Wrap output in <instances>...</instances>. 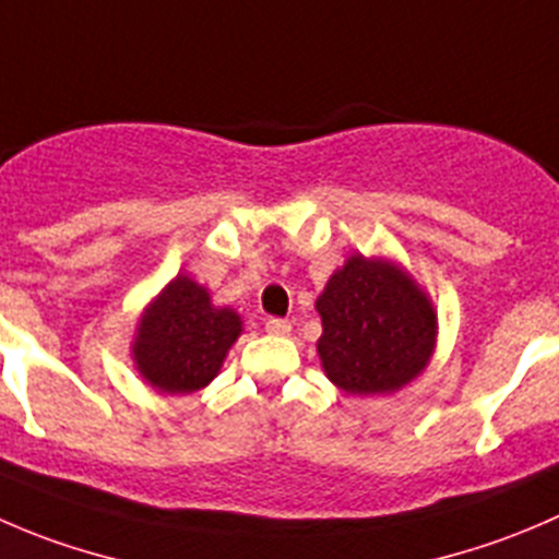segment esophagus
Here are the masks:
<instances>
[{
    "mask_svg": "<svg viewBox=\"0 0 559 559\" xmlns=\"http://www.w3.org/2000/svg\"><path fill=\"white\" fill-rule=\"evenodd\" d=\"M264 330L273 335H289L292 333V322H286V319H278V317H270L267 322H264Z\"/></svg>",
    "mask_w": 559,
    "mask_h": 559,
    "instance_id": "34e87169",
    "label": "esophagus"
}]
</instances>
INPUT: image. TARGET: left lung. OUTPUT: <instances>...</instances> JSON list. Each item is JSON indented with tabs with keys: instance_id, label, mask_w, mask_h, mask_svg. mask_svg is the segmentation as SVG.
I'll return each instance as SVG.
<instances>
[{
	"instance_id": "8db88e82",
	"label": "left lung",
	"mask_w": 559,
	"mask_h": 559,
	"mask_svg": "<svg viewBox=\"0 0 559 559\" xmlns=\"http://www.w3.org/2000/svg\"><path fill=\"white\" fill-rule=\"evenodd\" d=\"M317 349L330 382L355 395L393 393L424 371L435 349L429 297L395 264L352 257L317 300Z\"/></svg>"
}]
</instances>
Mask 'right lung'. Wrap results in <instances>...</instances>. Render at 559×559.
I'll list each match as a JSON object with an SVG mask.
<instances>
[{
  "label": "right lung",
  "mask_w": 559,
  "mask_h": 559,
  "mask_svg": "<svg viewBox=\"0 0 559 559\" xmlns=\"http://www.w3.org/2000/svg\"><path fill=\"white\" fill-rule=\"evenodd\" d=\"M240 330L235 311L213 308L207 289L177 275L144 313L133 355L153 388L193 393L218 373Z\"/></svg>",
  "instance_id": "add662e5"
}]
</instances>
